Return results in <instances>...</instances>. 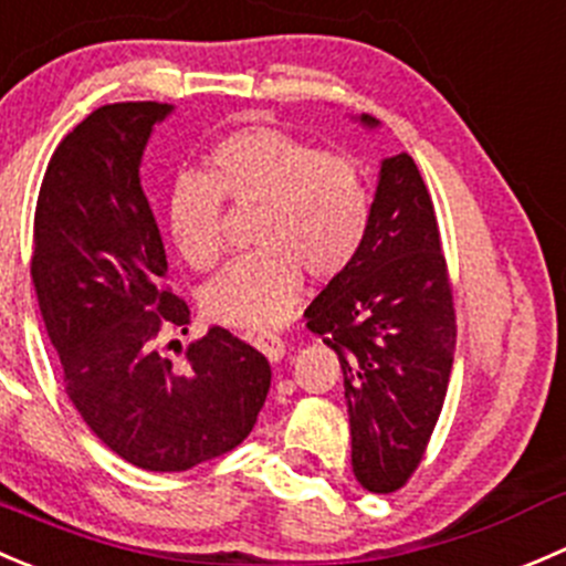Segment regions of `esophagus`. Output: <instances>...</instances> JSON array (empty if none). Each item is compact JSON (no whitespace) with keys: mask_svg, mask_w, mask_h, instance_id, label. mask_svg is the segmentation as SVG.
Masks as SVG:
<instances>
[{"mask_svg":"<svg viewBox=\"0 0 566 566\" xmlns=\"http://www.w3.org/2000/svg\"><path fill=\"white\" fill-rule=\"evenodd\" d=\"M253 346H255V349H259L261 355H264L266 360H270V363L283 360V355H285V344H283V338H277V335H270V333L255 335V338H253Z\"/></svg>","mask_w":566,"mask_h":566,"instance_id":"esophagus-1","label":"esophagus"}]
</instances>
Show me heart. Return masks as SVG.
Returning <instances> with one entry per match:
<instances>
[{
    "instance_id": "1",
    "label": "heart",
    "mask_w": 566,
    "mask_h": 566,
    "mask_svg": "<svg viewBox=\"0 0 566 566\" xmlns=\"http://www.w3.org/2000/svg\"><path fill=\"white\" fill-rule=\"evenodd\" d=\"M220 198L255 209V250L200 296L209 318L231 327H275L300 296L302 272L313 281L338 277L371 228L374 198L363 167L270 126L233 132L211 150L209 178L187 176L172 189V242L195 270L220 261Z\"/></svg>"
}]
</instances>
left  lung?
Masks as SVG:
<instances>
[{"label": "left lung", "instance_id": "8db88e82", "mask_svg": "<svg viewBox=\"0 0 566 566\" xmlns=\"http://www.w3.org/2000/svg\"><path fill=\"white\" fill-rule=\"evenodd\" d=\"M305 318L344 371L355 479L368 492H396L432 438L457 344L434 206L410 154L379 161L366 244Z\"/></svg>", "mask_w": 566, "mask_h": 566}]
</instances>
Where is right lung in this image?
<instances>
[{"label": "right lung", "instance_id": "add662e5", "mask_svg": "<svg viewBox=\"0 0 566 566\" xmlns=\"http://www.w3.org/2000/svg\"><path fill=\"white\" fill-rule=\"evenodd\" d=\"M170 112L106 104L65 134L38 195L32 253L65 394L106 449L154 473L237 449L272 382L266 357L222 327L178 360L159 349L161 333L187 335L189 324L187 302L159 285L165 244L139 184L145 145Z\"/></svg>", "mask_w": 566, "mask_h": 566}]
</instances>
